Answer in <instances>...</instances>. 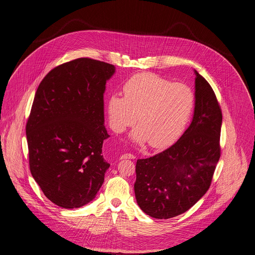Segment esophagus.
<instances>
[{"label":"esophagus","mask_w":255,"mask_h":255,"mask_svg":"<svg viewBox=\"0 0 255 255\" xmlns=\"http://www.w3.org/2000/svg\"><path fill=\"white\" fill-rule=\"evenodd\" d=\"M120 158L121 159H134L135 156L133 154H131V153H125V154H122L120 156Z\"/></svg>","instance_id":"1"}]
</instances>
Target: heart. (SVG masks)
Masks as SVG:
<instances>
[{"instance_id": "obj_1", "label": "heart", "mask_w": 255, "mask_h": 255, "mask_svg": "<svg viewBox=\"0 0 255 255\" xmlns=\"http://www.w3.org/2000/svg\"><path fill=\"white\" fill-rule=\"evenodd\" d=\"M124 97L113 95L108 112L113 130L121 133L137 119L132 139L151 147L167 146L184 133L195 108V94L184 83L155 73H140L123 87Z\"/></svg>"}]
</instances>
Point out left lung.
<instances>
[{
	"label": "left lung",
	"mask_w": 255,
	"mask_h": 255,
	"mask_svg": "<svg viewBox=\"0 0 255 255\" xmlns=\"http://www.w3.org/2000/svg\"><path fill=\"white\" fill-rule=\"evenodd\" d=\"M195 72L191 125L167 149L137 160L136 199L145 214L156 219L178 216L195 205L209 189L221 155V108L211 86Z\"/></svg>",
	"instance_id": "1"
}]
</instances>
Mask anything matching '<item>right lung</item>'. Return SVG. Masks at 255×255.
Masks as SVG:
<instances>
[{"label":"right lung","mask_w":255,"mask_h":255,"mask_svg":"<svg viewBox=\"0 0 255 255\" xmlns=\"http://www.w3.org/2000/svg\"><path fill=\"white\" fill-rule=\"evenodd\" d=\"M113 64L81 57L52 69L38 87L26 123L29 167L44 195L62 208H78L101 189L110 137L104 93Z\"/></svg>","instance_id":"1"}]
</instances>
